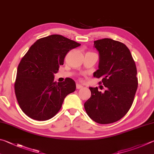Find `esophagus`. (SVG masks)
<instances>
[{"label": "esophagus", "instance_id": "34e87169", "mask_svg": "<svg viewBox=\"0 0 154 154\" xmlns=\"http://www.w3.org/2000/svg\"><path fill=\"white\" fill-rule=\"evenodd\" d=\"M83 88V85H80V84H78V83H77V85H76V88L77 89H82Z\"/></svg>", "mask_w": 154, "mask_h": 154}]
</instances>
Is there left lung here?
Listing matches in <instances>:
<instances>
[{
  "label": "left lung",
  "instance_id": "1",
  "mask_svg": "<svg viewBox=\"0 0 154 154\" xmlns=\"http://www.w3.org/2000/svg\"><path fill=\"white\" fill-rule=\"evenodd\" d=\"M99 52V69L94 76L102 78L100 83L106 90L89 88L91 97L84 104L88 115L100 124H110L122 119L133 104L138 86L135 63L123 43L104 38L94 41Z\"/></svg>",
  "mask_w": 154,
  "mask_h": 154
}]
</instances>
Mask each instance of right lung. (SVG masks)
Returning <instances> with one entry per match:
<instances>
[{"mask_svg": "<svg viewBox=\"0 0 154 154\" xmlns=\"http://www.w3.org/2000/svg\"><path fill=\"white\" fill-rule=\"evenodd\" d=\"M81 45L61 35L38 40L19 64L15 93L22 111L36 121L52 119L62 107L64 99L76 89L75 82L66 78L54 82L57 73L67 52Z\"/></svg>", "mask_w": 154, "mask_h": 154, "instance_id": "right-lung-1", "label": "right lung"}]
</instances>
